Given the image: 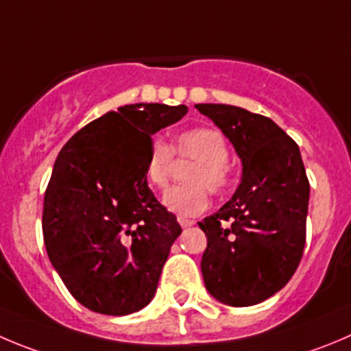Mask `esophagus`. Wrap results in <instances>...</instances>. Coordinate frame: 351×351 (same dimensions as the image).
<instances>
[{"label":"esophagus","instance_id":"1","mask_svg":"<svg viewBox=\"0 0 351 351\" xmlns=\"http://www.w3.org/2000/svg\"><path fill=\"white\" fill-rule=\"evenodd\" d=\"M178 222L181 223V228H191V226H195V220L184 219V217H179Z\"/></svg>","mask_w":351,"mask_h":351}]
</instances>
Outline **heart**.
Listing matches in <instances>:
<instances>
[{
	"instance_id": "b5f03b06",
	"label": "heart",
	"mask_w": 351,
	"mask_h": 351,
	"mask_svg": "<svg viewBox=\"0 0 351 351\" xmlns=\"http://www.w3.org/2000/svg\"><path fill=\"white\" fill-rule=\"evenodd\" d=\"M173 153L179 158L196 160L186 176V186H176L163 195L162 203L179 217H195L208 206L210 191L220 195L231 186L229 145L222 134L210 128H195L181 132L172 146L160 138L149 141L145 160V179L149 188L165 189L173 167Z\"/></svg>"
}]
</instances>
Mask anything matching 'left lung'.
<instances>
[{
  "mask_svg": "<svg viewBox=\"0 0 351 351\" xmlns=\"http://www.w3.org/2000/svg\"><path fill=\"white\" fill-rule=\"evenodd\" d=\"M195 106L231 141L243 165L232 198L198 222L206 234L205 288L223 305H256L288 285L305 248L310 184L300 148L258 113Z\"/></svg>",
  "mask_w": 351,
  "mask_h": 351,
  "instance_id": "1",
  "label": "left lung"
}]
</instances>
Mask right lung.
Listing matches in <instances>:
<instances>
[{
  "label": "right lung",
  "instance_id": "add662e5",
  "mask_svg": "<svg viewBox=\"0 0 351 351\" xmlns=\"http://www.w3.org/2000/svg\"><path fill=\"white\" fill-rule=\"evenodd\" d=\"M186 113V105L120 106L75 132L56 156L43 210L46 252L93 312L128 315L155 296L182 229L148 188L145 160L152 136Z\"/></svg>",
  "mask_w": 351,
  "mask_h": 351
}]
</instances>
